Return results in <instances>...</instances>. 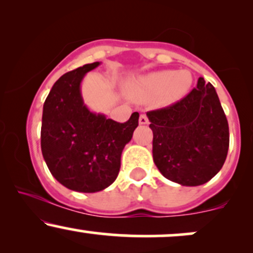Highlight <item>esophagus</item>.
<instances>
[{"label": "esophagus", "instance_id": "34e87169", "mask_svg": "<svg viewBox=\"0 0 253 253\" xmlns=\"http://www.w3.org/2000/svg\"><path fill=\"white\" fill-rule=\"evenodd\" d=\"M139 124L140 125H147L149 124V119H147V117L145 114H141L140 118H139Z\"/></svg>", "mask_w": 253, "mask_h": 253}]
</instances>
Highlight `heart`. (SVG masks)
<instances>
[{
	"mask_svg": "<svg viewBox=\"0 0 253 253\" xmlns=\"http://www.w3.org/2000/svg\"><path fill=\"white\" fill-rule=\"evenodd\" d=\"M191 83L188 70L157 71L130 81L127 91L136 102L156 101L159 106H170L188 94Z\"/></svg>",
	"mask_w": 253,
	"mask_h": 253,
	"instance_id": "1",
	"label": "heart"
}]
</instances>
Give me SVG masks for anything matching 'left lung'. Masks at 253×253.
Wrapping results in <instances>:
<instances>
[{
  "label": "left lung",
  "instance_id": "8db88e82",
  "mask_svg": "<svg viewBox=\"0 0 253 253\" xmlns=\"http://www.w3.org/2000/svg\"><path fill=\"white\" fill-rule=\"evenodd\" d=\"M152 155L165 178L187 187L205 184L221 170L229 145L228 123L215 88L202 77L185 97L147 112Z\"/></svg>",
  "mask_w": 253,
  "mask_h": 253
}]
</instances>
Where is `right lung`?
I'll return each instance as SVG.
<instances>
[{"instance_id":"obj_1","label":"right lung","mask_w":253,"mask_h":253,"mask_svg":"<svg viewBox=\"0 0 253 253\" xmlns=\"http://www.w3.org/2000/svg\"><path fill=\"white\" fill-rule=\"evenodd\" d=\"M100 62L64 74L52 86L42 109V152L60 184L80 193H96L117 179L121 153L138 127L139 113L120 124L91 112L81 83Z\"/></svg>"}]
</instances>
